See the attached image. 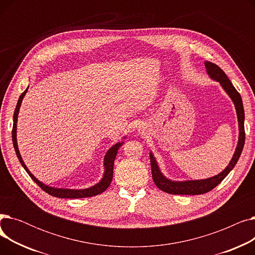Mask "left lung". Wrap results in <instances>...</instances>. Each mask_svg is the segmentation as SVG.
Listing matches in <instances>:
<instances>
[{
    "label": "left lung",
    "mask_w": 255,
    "mask_h": 255,
    "mask_svg": "<svg viewBox=\"0 0 255 255\" xmlns=\"http://www.w3.org/2000/svg\"><path fill=\"white\" fill-rule=\"evenodd\" d=\"M206 70L208 75L211 77V79L218 82L222 89L225 91L227 95L230 96L232 101L235 104L236 112H237V118L239 123V139L236 151L234 153V156L230 161L229 165H227L218 175L203 179V180H188V181H172L167 179L159 168V165L156 161V159L153 155V153H150V160H151V168H152V178L155 183V185L158 187L160 190H162L169 194H186V195H198L204 194L212 189L223 181V179L229 175L232 171V169L237 164L238 160L241 156V153L243 151L244 143H245V129H244V120H245V114H244V107H243V101L241 98V95L239 92L235 89L232 82L226 76L224 71L218 67L217 65L213 64L211 62L206 61L205 62Z\"/></svg>",
    "instance_id": "8db88e82"
}]
</instances>
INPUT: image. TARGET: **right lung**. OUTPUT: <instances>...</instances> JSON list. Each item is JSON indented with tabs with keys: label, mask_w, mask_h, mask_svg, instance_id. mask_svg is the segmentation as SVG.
Returning <instances> with one entry per match:
<instances>
[{
	"label": "right lung",
	"mask_w": 255,
	"mask_h": 255,
	"mask_svg": "<svg viewBox=\"0 0 255 255\" xmlns=\"http://www.w3.org/2000/svg\"><path fill=\"white\" fill-rule=\"evenodd\" d=\"M29 87L25 89V91L21 94L18 98L15 111H14V115H13V129H12V141H13V146H14V150L16 153V156L19 160L20 164L22 165V167L25 169V171L29 173V176L32 178V180L41 188L42 190H44L46 193L55 196V197H60V198H83V197H91V196H95L97 194L102 193L103 191H105L109 186L112 183L113 180V173H114V162L116 156L118 154V150L120 146H122V144L124 143L122 142H117L115 143L112 148L106 152L105 156H104V161H103V165H104V173L103 177L100 180L99 183H97L96 185H94L92 187H89V188L86 189H66V188H56V187H50L48 185H45L44 183L40 182L37 178L34 177V175H32V172L29 170V168L26 167V165L24 164L23 160L21 158V155L19 153L18 150V145H17V138H16V129H17V118H18V113H19V109L20 105L22 102V99L25 95V93L28 92ZM126 138V136L124 137Z\"/></svg>",
	"instance_id": "add662e5"
}]
</instances>
